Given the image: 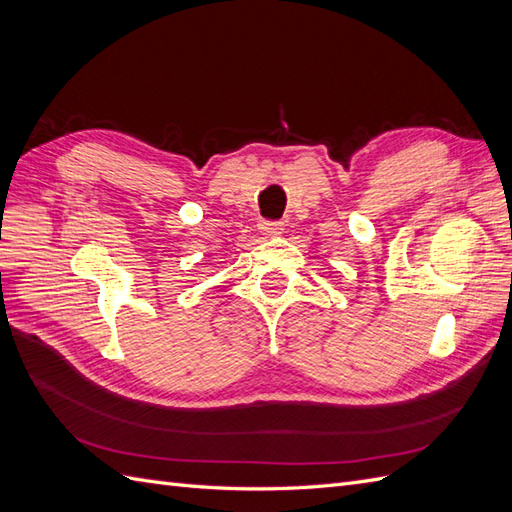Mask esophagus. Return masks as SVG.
I'll use <instances>...</instances> for the list:
<instances>
[{"label":"esophagus","mask_w":512,"mask_h":512,"mask_svg":"<svg viewBox=\"0 0 512 512\" xmlns=\"http://www.w3.org/2000/svg\"><path fill=\"white\" fill-rule=\"evenodd\" d=\"M260 232L265 237H280L284 232V222H260Z\"/></svg>","instance_id":"obj_1"}]
</instances>
